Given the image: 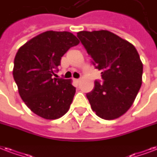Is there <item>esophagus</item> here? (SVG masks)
Returning a JSON list of instances; mask_svg holds the SVG:
<instances>
[{
	"label": "esophagus",
	"mask_w": 157,
	"mask_h": 157,
	"mask_svg": "<svg viewBox=\"0 0 157 157\" xmlns=\"http://www.w3.org/2000/svg\"><path fill=\"white\" fill-rule=\"evenodd\" d=\"M75 81H76L77 83H79V82L81 81V79H75Z\"/></svg>",
	"instance_id": "34e87169"
}]
</instances>
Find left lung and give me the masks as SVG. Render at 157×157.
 Returning <instances> with one entry per match:
<instances>
[{"instance_id":"8db88e82","label":"left lung","mask_w":157,"mask_h":157,"mask_svg":"<svg viewBox=\"0 0 157 157\" xmlns=\"http://www.w3.org/2000/svg\"><path fill=\"white\" fill-rule=\"evenodd\" d=\"M94 67L101 71L104 82L94 81L87 93L92 110L111 120L126 113L133 104L142 81L143 65L135 47L108 30L77 33Z\"/></svg>"}]
</instances>
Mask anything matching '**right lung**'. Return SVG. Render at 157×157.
<instances>
[{
  "mask_svg": "<svg viewBox=\"0 0 157 157\" xmlns=\"http://www.w3.org/2000/svg\"><path fill=\"white\" fill-rule=\"evenodd\" d=\"M80 43L67 31H46L20 47L13 76L27 107L45 119H57L70 109L76 93L71 80L53 78L62 57Z\"/></svg>",
  "mask_w": 157,
  "mask_h": 157,
  "instance_id": "obj_1",
  "label": "right lung"
}]
</instances>
